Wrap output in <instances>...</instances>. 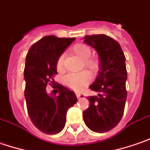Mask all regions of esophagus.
I'll return each instance as SVG.
<instances>
[{"label":"esophagus","instance_id":"obj_1","mask_svg":"<svg viewBox=\"0 0 150 150\" xmlns=\"http://www.w3.org/2000/svg\"><path fill=\"white\" fill-rule=\"evenodd\" d=\"M75 95H76V97H77V98H80V97H81V96H82L81 93H78V92H76V93H75Z\"/></svg>","mask_w":150,"mask_h":150}]
</instances>
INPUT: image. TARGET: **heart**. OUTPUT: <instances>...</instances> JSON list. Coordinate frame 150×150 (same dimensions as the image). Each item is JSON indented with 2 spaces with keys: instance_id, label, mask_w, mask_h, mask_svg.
Segmentation results:
<instances>
[{
  "instance_id": "1",
  "label": "heart",
  "mask_w": 150,
  "mask_h": 150,
  "mask_svg": "<svg viewBox=\"0 0 150 150\" xmlns=\"http://www.w3.org/2000/svg\"><path fill=\"white\" fill-rule=\"evenodd\" d=\"M74 52L77 56H79L84 61V64L86 68L90 69H94L96 66V61L94 59H91V49L86 43L79 42L74 46ZM64 54L59 57L57 61V68L61 69L64 64ZM90 75L82 72V73H69L64 76L63 81L65 86L74 91H81L86 85H87L90 81Z\"/></svg>"
}]
</instances>
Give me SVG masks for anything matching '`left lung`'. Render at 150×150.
<instances>
[{
    "instance_id": "obj_1",
    "label": "left lung",
    "mask_w": 150,
    "mask_h": 150,
    "mask_svg": "<svg viewBox=\"0 0 150 150\" xmlns=\"http://www.w3.org/2000/svg\"><path fill=\"white\" fill-rule=\"evenodd\" d=\"M99 57V71L90 89L98 92L88 96L90 107L83 119L91 131L105 133L116 127L122 117L127 99V69L125 56L119 43L105 34L83 38Z\"/></svg>"
}]
</instances>
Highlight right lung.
I'll list each match as a JSON object with an SVG mask.
<instances>
[{
  "mask_svg": "<svg viewBox=\"0 0 150 150\" xmlns=\"http://www.w3.org/2000/svg\"><path fill=\"white\" fill-rule=\"evenodd\" d=\"M75 39L43 37L30 48L26 56L24 96L28 112L33 125L44 134L59 133L65 125L69 108L77 101L75 93L59 84L58 95H49L46 91L48 83L57 74L59 57Z\"/></svg>",
  "mask_w": 150,
  "mask_h": 150,
  "instance_id": "1",
  "label": "right lung"
}]
</instances>
